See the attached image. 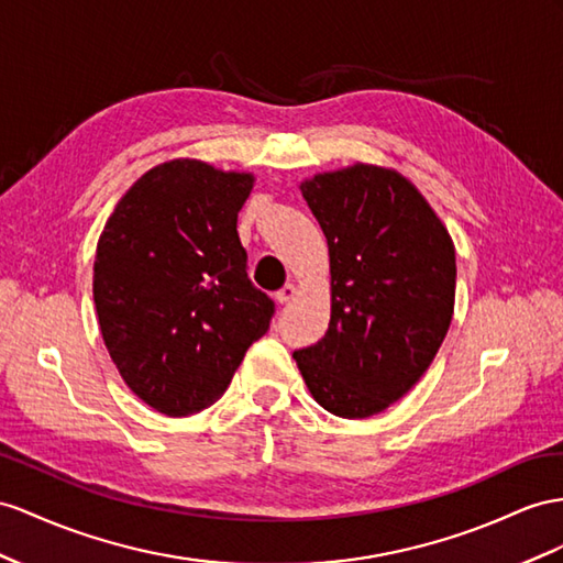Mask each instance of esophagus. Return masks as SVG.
Returning a JSON list of instances; mask_svg holds the SVG:
<instances>
[{
  "mask_svg": "<svg viewBox=\"0 0 563 563\" xmlns=\"http://www.w3.org/2000/svg\"><path fill=\"white\" fill-rule=\"evenodd\" d=\"M297 285L295 283H287L285 287H283V290L276 295V299L280 301V305H287V301H292L295 297H297Z\"/></svg>",
  "mask_w": 563,
  "mask_h": 563,
  "instance_id": "34e87169",
  "label": "esophagus"
}]
</instances>
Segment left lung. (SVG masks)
<instances>
[{
    "label": "left lung",
    "mask_w": 563,
    "mask_h": 563,
    "mask_svg": "<svg viewBox=\"0 0 563 563\" xmlns=\"http://www.w3.org/2000/svg\"><path fill=\"white\" fill-rule=\"evenodd\" d=\"M299 190L328 240L330 323L292 356L325 411L368 419L419 383L450 330L454 242L395 168L356 162Z\"/></svg>",
    "instance_id": "obj_1"
}]
</instances>
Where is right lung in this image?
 I'll return each instance as SVG.
<instances>
[{
	"mask_svg": "<svg viewBox=\"0 0 563 563\" xmlns=\"http://www.w3.org/2000/svg\"><path fill=\"white\" fill-rule=\"evenodd\" d=\"M254 180L170 158L131 185L99 235L92 295L111 362L173 419L211 407L268 330L273 301L250 283L238 235Z\"/></svg>",
	"mask_w": 563,
	"mask_h": 563,
	"instance_id": "add662e5",
	"label": "right lung"
}]
</instances>
